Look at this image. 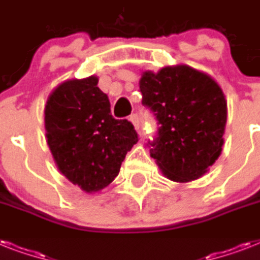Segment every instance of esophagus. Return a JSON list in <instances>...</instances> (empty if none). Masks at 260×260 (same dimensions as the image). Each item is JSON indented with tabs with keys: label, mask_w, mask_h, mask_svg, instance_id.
Returning a JSON list of instances; mask_svg holds the SVG:
<instances>
[{
	"label": "esophagus",
	"mask_w": 260,
	"mask_h": 260,
	"mask_svg": "<svg viewBox=\"0 0 260 260\" xmlns=\"http://www.w3.org/2000/svg\"><path fill=\"white\" fill-rule=\"evenodd\" d=\"M129 121L134 124L135 129L136 131L140 129V118H139L138 114H132V116L129 117Z\"/></svg>",
	"instance_id": "esophagus-1"
}]
</instances>
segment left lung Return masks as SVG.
<instances>
[{
    "label": "left lung",
    "mask_w": 260,
    "mask_h": 260,
    "mask_svg": "<svg viewBox=\"0 0 260 260\" xmlns=\"http://www.w3.org/2000/svg\"><path fill=\"white\" fill-rule=\"evenodd\" d=\"M139 86L160 125L150 155L163 175L179 183L205 175L224 144L226 100L220 85L204 71L175 64L143 71Z\"/></svg>",
    "instance_id": "8db88e82"
}]
</instances>
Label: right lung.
<instances>
[{"instance_id": "add662e5", "label": "right lung", "mask_w": 260, "mask_h": 260, "mask_svg": "<svg viewBox=\"0 0 260 260\" xmlns=\"http://www.w3.org/2000/svg\"><path fill=\"white\" fill-rule=\"evenodd\" d=\"M98 77L67 79L50 93L44 108L47 144L58 170L85 193L101 191L118 175L138 134L128 120L110 114Z\"/></svg>"}]
</instances>
